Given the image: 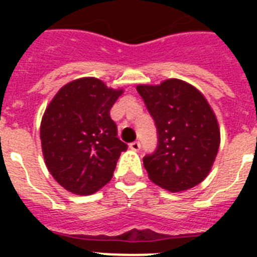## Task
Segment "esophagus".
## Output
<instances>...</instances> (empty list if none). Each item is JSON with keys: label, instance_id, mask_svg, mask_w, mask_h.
<instances>
[{"label": "esophagus", "instance_id": "1", "mask_svg": "<svg viewBox=\"0 0 257 257\" xmlns=\"http://www.w3.org/2000/svg\"><path fill=\"white\" fill-rule=\"evenodd\" d=\"M129 148L132 149V151H140V148H141V144L140 143H139V141H133V143H131V144H129Z\"/></svg>", "mask_w": 257, "mask_h": 257}]
</instances>
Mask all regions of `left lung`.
<instances>
[{
  "mask_svg": "<svg viewBox=\"0 0 257 257\" xmlns=\"http://www.w3.org/2000/svg\"><path fill=\"white\" fill-rule=\"evenodd\" d=\"M157 128V148L143 159L149 179L171 192L187 191L208 176L220 145V129L205 97L177 78L137 85Z\"/></svg>",
  "mask_w": 257,
  "mask_h": 257,
  "instance_id": "1",
  "label": "left lung"
}]
</instances>
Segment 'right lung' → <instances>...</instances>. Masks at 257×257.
Returning a JSON list of instances; mask_svg holds the SVG:
<instances>
[{
	"label": "right lung",
	"mask_w": 257,
	"mask_h": 257,
	"mask_svg": "<svg viewBox=\"0 0 257 257\" xmlns=\"http://www.w3.org/2000/svg\"><path fill=\"white\" fill-rule=\"evenodd\" d=\"M121 93L84 77L62 86L48 105L40 129L42 155L66 191L92 195L112 179L121 152L128 149L109 114Z\"/></svg>",
	"instance_id": "1"
}]
</instances>
